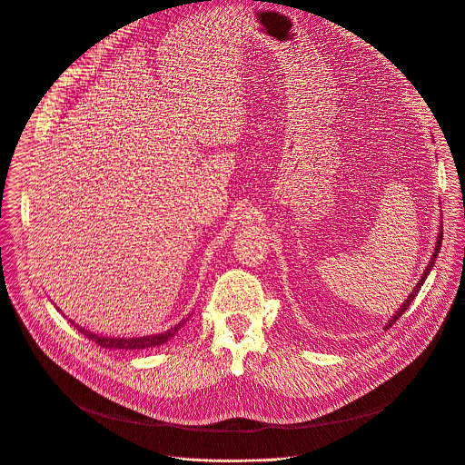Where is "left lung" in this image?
Wrapping results in <instances>:
<instances>
[{
	"label": "left lung",
	"mask_w": 465,
	"mask_h": 465,
	"mask_svg": "<svg viewBox=\"0 0 465 465\" xmlns=\"http://www.w3.org/2000/svg\"><path fill=\"white\" fill-rule=\"evenodd\" d=\"M441 237H443V232H440V235H438V242H436V248H434V253H432V259H430V262L427 264V269H425V272H423V276H421V280L418 282V285H416V289L411 292V296L405 300V303L401 305V309L400 311H397L395 314H393V318L388 322V325L384 327V329H388V327H391L397 320H400L401 318V314L409 309V305L412 303V300L418 296V292H420V289H421V285H423V282H425V278H427V274L430 272V269H432V264H434V261H436V257H438V252H440V246H441Z\"/></svg>",
	"instance_id": "1"
}]
</instances>
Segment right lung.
Segmentation results:
<instances>
[{
	"instance_id": "obj_1",
	"label": "right lung",
	"mask_w": 465,
	"mask_h": 465,
	"mask_svg": "<svg viewBox=\"0 0 465 465\" xmlns=\"http://www.w3.org/2000/svg\"><path fill=\"white\" fill-rule=\"evenodd\" d=\"M72 322V320H70ZM187 322V320H183ZM183 322H180L178 325L167 329L165 333L160 335H153V337H140V339H110V337H99L95 333H90V331L75 325L84 337H88L90 341H94L95 344H99L101 348H108V350H145V348H156L165 344L171 337H174L178 333V329L183 325ZM74 323V322H72Z\"/></svg>"
}]
</instances>
